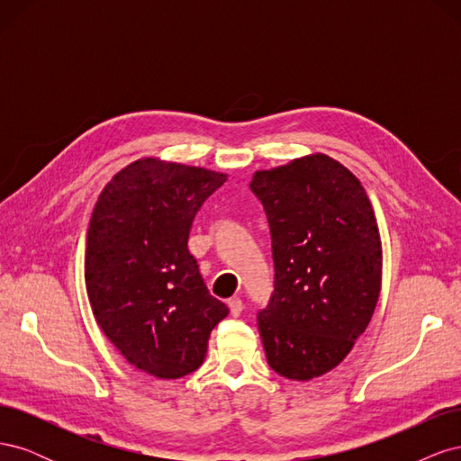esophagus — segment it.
<instances>
[{"label":"esophagus","instance_id":"esophagus-1","mask_svg":"<svg viewBox=\"0 0 461 461\" xmlns=\"http://www.w3.org/2000/svg\"><path fill=\"white\" fill-rule=\"evenodd\" d=\"M242 308H244V303H242V300L239 296L229 298V310H230L232 317H239L242 313Z\"/></svg>","mask_w":461,"mask_h":461}]
</instances>
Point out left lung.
Returning <instances> with one entry per match:
<instances>
[{
    "mask_svg": "<svg viewBox=\"0 0 461 461\" xmlns=\"http://www.w3.org/2000/svg\"><path fill=\"white\" fill-rule=\"evenodd\" d=\"M267 215L275 283L258 327L269 366L292 381L337 367L369 325L383 249L359 180L323 153L258 171L249 185Z\"/></svg>",
    "mask_w": 461,
    "mask_h": 461,
    "instance_id": "obj_1",
    "label": "left lung"
}]
</instances>
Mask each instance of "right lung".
Instances as JSON below:
<instances>
[{
  "label": "right lung",
  "mask_w": 461,
  "mask_h": 461,
  "mask_svg": "<svg viewBox=\"0 0 461 461\" xmlns=\"http://www.w3.org/2000/svg\"><path fill=\"white\" fill-rule=\"evenodd\" d=\"M227 176L138 159L95 202L85 278L97 325L131 366L158 379L196 371L229 308L188 252L192 221Z\"/></svg>",
  "instance_id": "obj_1"
}]
</instances>
